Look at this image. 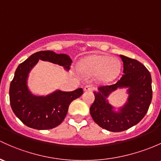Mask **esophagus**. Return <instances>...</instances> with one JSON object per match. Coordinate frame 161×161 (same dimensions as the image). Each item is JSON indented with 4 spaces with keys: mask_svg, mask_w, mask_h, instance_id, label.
I'll return each instance as SVG.
<instances>
[{
    "mask_svg": "<svg viewBox=\"0 0 161 161\" xmlns=\"http://www.w3.org/2000/svg\"><path fill=\"white\" fill-rule=\"evenodd\" d=\"M94 90V87L91 84H88V85H86L84 87V91H92Z\"/></svg>",
    "mask_w": 161,
    "mask_h": 161,
    "instance_id": "1",
    "label": "esophagus"
}]
</instances>
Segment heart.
I'll use <instances>...</instances> for the list:
<instances>
[{
    "instance_id": "b5f03b06",
    "label": "heart",
    "mask_w": 161,
    "mask_h": 161,
    "mask_svg": "<svg viewBox=\"0 0 161 161\" xmlns=\"http://www.w3.org/2000/svg\"><path fill=\"white\" fill-rule=\"evenodd\" d=\"M77 67L82 73L96 75L98 80L104 83L117 78L121 68L118 60L103 55H93L82 59Z\"/></svg>"
}]
</instances>
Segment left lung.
Listing matches in <instances>:
<instances>
[{
	"label": "left lung",
	"mask_w": 161,
	"mask_h": 161,
	"mask_svg": "<svg viewBox=\"0 0 161 161\" xmlns=\"http://www.w3.org/2000/svg\"><path fill=\"white\" fill-rule=\"evenodd\" d=\"M124 74L112 85L101 86L95 91V100L90 108L93 120L102 128L120 132L138 124L146 115L152 100L151 76L149 70L135 59L120 55ZM119 87H128V102L116 112L106 101L108 95Z\"/></svg>",
	"instance_id": "left-lung-1"
}]
</instances>
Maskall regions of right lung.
Segmentation results:
<instances>
[{
	"instance_id": "1",
	"label": "right lung",
	"mask_w": 161,
	"mask_h": 161,
	"mask_svg": "<svg viewBox=\"0 0 161 161\" xmlns=\"http://www.w3.org/2000/svg\"><path fill=\"white\" fill-rule=\"evenodd\" d=\"M39 60L49 61L70 70L72 60L64 53L51 51L34 53L18 65L9 90L12 110L23 124L31 128L48 130L56 127L64 120L69 105L83 94L82 88L64 92L57 91L47 96H35L27 88V80L32 67Z\"/></svg>"
}]
</instances>
